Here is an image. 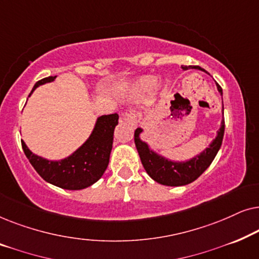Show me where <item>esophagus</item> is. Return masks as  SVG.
Wrapping results in <instances>:
<instances>
[{
	"mask_svg": "<svg viewBox=\"0 0 259 259\" xmlns=\"http://www.w3.org/2000/svg\"><path fill=\"white\" fill-rule=\"evenodd\" d=\"M122 118L125 121H127L131 125H137L138 123V114L134 111H130V112H125L122 114Z\"/></svg>",
	"mask_w": 259,
	"mask_h": 259,
	"instance_id": "34e87169",
	"label": "esophagus"
}]
</instances>
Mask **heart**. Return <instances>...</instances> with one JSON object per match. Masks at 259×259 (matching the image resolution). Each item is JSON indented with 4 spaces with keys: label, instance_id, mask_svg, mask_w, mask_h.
I'll return each mask as SVG.
<instances>
[{
    "label": "heart",
    "instance_id": "b5f03b06",
    "mask_svg": "<svg viewBox=\"0 0 259 259\" xmlns=\"http://www.w3.org/2000/svg\"><path fill=\"white\" fill-rule=\"evenodd\" d=\"M158 84V80L154 76H143L134 83V88L139 92L152 91Z\"/></svg>",
    "mask_w": 259,
    "mask_h": 259
}]
</instances>
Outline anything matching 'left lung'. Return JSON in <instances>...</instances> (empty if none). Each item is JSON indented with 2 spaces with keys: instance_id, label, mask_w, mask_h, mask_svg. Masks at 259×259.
I'll list each match as a JSON object with an SVG mask.
<instances>
[{
  "instance_id": "8db88e82",
  "label": "left lung",
  "mask_w": 259,
  "mask_h": 259,
  "mask_svg": "<svg viewBox=\"0 0 259 259\" xmlns=\"http://www.w3.org/2000/svg\"><path fill=\"white\" fill-rule=\"evenodd\" d=\"M184 70L194 68L206 70L199 66H182ZM207 73V72H206ZM217 88L219 93L223 95L222 87L217 83ZM224 109V108H223ZM225 130V120H222V126L218 131L215 139L210 144V146L201 152L199 155L190 159V160L184 162L171 161L159 155L148 147L146 143L140 139V133L143 132L141 128H137L134 132V143H136L138 153H139L141 164L146 169L147 175L155 182L166 186H183L192 183L206 169L211 162L213 161L215 155H217L219 148L222 146L223 137H224Z\"/></svg>"
}]
</instances>
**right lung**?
<instances>
[{"label": "right lung", "instance_id": "add662e5", "mask_svg": "<svg viewBox=\"0 0 259 259\" xmlns=\"http://www.w3.org/2000/svg\"><path fill=\"white\" fill-rule=\"evenodd\" d=\"M54 79L55 76H48L37 81L30 94L36 87ZM118 119L116 113L98 118L93 132L86 143L68 158L60 161L38 157L30 152L23 140H21V144L28 160L46 182L65 190H82L97 183L107 168Z\"/></svg>", "mask_w": 259, "mask_h": 259}]
</instances>
